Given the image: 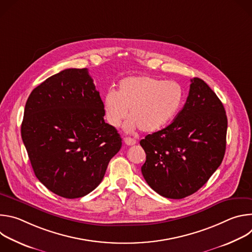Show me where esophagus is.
I'll return each mask as SVG.
<instances>
[{
	"instance_id": "esophagus-1",
	"label": "esophagus",
	"mask_w": 252,
	"mask_h": 252,
	"mask_svg": "<svg viewBox=\"0 0 252 252\" xmlns=\"http://www.w3.org/2000/svg\"><path fill=\"white\" fill-rule=\"evenodd\" d=\"M124 141H125L126 145H127V146H133L136 143V140L132 137H125Z\"/></svg>"
}]
</instances>
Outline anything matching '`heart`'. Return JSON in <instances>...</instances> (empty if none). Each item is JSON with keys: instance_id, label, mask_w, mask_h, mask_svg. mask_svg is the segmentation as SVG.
I'll use <instances>...</instances> for the list:
<instances>
[{"instance_id": "heart-1", "label": "heart", "mask_w": 252, "mask_h": 252, "mask_svg": "<svg viewBox=\"0 0 252 252\" xmlns=\"http://www.w3.org/2000/svg\"><path fill=\"white\" fill-rule=\"evenodd\" d=\"M184 97V89L176 82L150 76L127 77L120 82L117 93L104 94V118L111 126L118 127L127 118L128 110V129L138 126L143 132H154L175 117Z\"/></svg>"}]
</instances>
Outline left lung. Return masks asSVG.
Segmentation results:
<instances>
[{
    "label": "left lung",
    "mask_w": 252,
    "mask_h": 252,
    "mask_svg": "<svg viewBox=\"0 0 252 252\" xmlns=\"http://www.w3.org/2000/svg\"><path fill=\"white\" fill-rule=\"evenodd\" d=\"M191 81L183 110L166 127L140 140L141 173L158 194L181 199L197 191L220 165L227 118L222 102L201 79Z\"/></svg>",
    "instance_id": "left-lung-1"
}]
</instances>
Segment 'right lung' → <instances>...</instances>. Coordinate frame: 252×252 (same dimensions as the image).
<instances>
[{"label": "right lung", "mask_w": 252, "mask_h": 252, "mask_svg": "<svg viewBox=\"0 0 252 252\" xmlns=\"http://www.w3.org/2000/svg\"><path fill=\"white\" fill-rule=\"evenodd\" d=\"M99 93L88 68H66L32 90L21 126L33 172L52 192L78 198L102 181L122 148L104 123Z\"/></svg>", "instance_id": "1"}]
</instances>
